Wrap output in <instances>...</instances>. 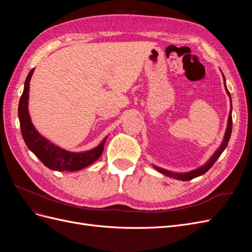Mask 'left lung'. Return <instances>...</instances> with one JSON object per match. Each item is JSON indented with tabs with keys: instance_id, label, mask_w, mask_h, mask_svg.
I'll return each mask as SVG.
<instances>
[{
	"instance_id": "left-lung-1",
	"label": "left lung",
	"mask_w": 252,
	"mask_h": 252,
	"mask_svg": "<svg viewBox=\"0 0 252 252\" xmlns=\"http://www.w3.org/2000/svg\"><path fill=\"white\" fill-rule=\"evenodd\" d=\"M224 78V84H225V89L227 91L228 95H229L230 97V101H231V96H230V94L229 91H228L227 87H226V82H225V77L223 75ZM231 111H232V105H231V109H230V113H229V118H228V124H227V128H226V132H225V135H224V140L222 142V144H220V146L219 147V149L213 154V156L210 158L209 161L206 163L205 165H203L202 167H200V168H197L195 170H192V171H189V172H185V173H178V172H171V171H168V170H165L163 168H159V167L158 166H154L155 168L158 171L161 172L165 175H167V177H170V178H173V179H177V180H181V181H189V180H192L196 177H200V175L204 174L205 172H207L212 165L216 163L217 159L220 158V156L222 155V152L225 150V148L227 147L228 145V142H229V139H230V135H231V131H232V116H231Z\"/></svg>"
}]
</instances>
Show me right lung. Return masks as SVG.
<instances>
[{"label":"right lung","instance_id":"add662e5","mask_svg":"<svg viewBox=\"0 0 252 252\" xmlns=\"http://www.w3.org/2000/svg\"><path fill=\"white\" fill-rule=\"evenodd\" d=\"M33 69L28 73L25 86L19 103V120L23 139L29 150L39 158L40 161L51 170L56 171H77L89 166L101 157L104 150L106 138L97 147L84 151L70 152L52 144L35 130L28 112L29 82L32 77Z\"/></svg>","mask_w":252,"mask_h":252}]
</instances>
